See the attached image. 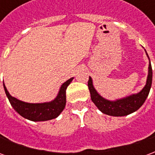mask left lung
Instances as JSON below:
<instances>
[{
    "mask_svg": "<svg viewBox=\"0 0 155 155\" xmlns=\"http://www.w3.org/2000/svg\"><path fill=\"white\" fill-rule=\"evenodd\" d=\"M146 54L149 58L147 52ZM152 78H153V72H152V66L150 61L146 84L143 88V90L137 94H131L130 96H127L123 99L111 101H108L98 94L96 90L94 88L92 79L90 77L88 81V87L91 93V101H93V103L96 105V107L104 114L111 116H125L138 110L143 105L150 93L151 84H152Z\"/></svg>",
    "mask_w": 155,
    "mask_h": 155,
    "instance_id": "1",
    "label": "left lung"
}]
</instances>
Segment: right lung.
Wrapping results in <instances>:
<instances>
[{
  "label": "right lung",
  "instance_id": "1",
  "mask_svg": "<svg viewBox=\"0 0 155 155\" xmlns=\"http://www.w3.org/2000/svg\"><path fill=\"white\" fill-rule=\"evenodd\" d=\"M73 79L74 78H71L65 81L64 84H62L57 96L54 100L51 102L37 103V104L26 103L24 101H19L16 98L12 97L9 94L4 83L3 85H4L5 94L8 98L12 106L20 115L31 121H45V120L55 119L63 111L66 104L65 91Z\"/></svg>",
  "mask_w": 155,
  "mask_h": 155
}]
</instances>
